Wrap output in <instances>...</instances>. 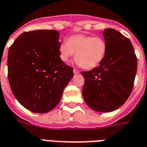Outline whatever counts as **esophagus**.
<instances>
[{
	"label": "esophagus",
	"instance_id": "34e87169",
	"mask_svg": "<svg viewBox=\"0 0 147 147\" xmlns=\"http://www.w3.org/2000/svg\"><path fill=\"white\" fill-rule=\"evenodd\" d=\"M73 72H74V74H75V75H77V74L79 73V71H78V70L77 69H73Z\"/></svg>",
	"mask_w": 147,
	"mask_h": 147
}]
</instances>
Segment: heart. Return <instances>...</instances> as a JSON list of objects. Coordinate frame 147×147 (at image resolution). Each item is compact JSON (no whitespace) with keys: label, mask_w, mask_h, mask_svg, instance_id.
<instances>
[{"label":"heart","mask_w":147,"mask_h":147,"mask_svg":"<svg viewBox=\"0 0 147 147\" xmlns=\"http://www.w3.org/2000/svg\"><path fill=\"white\" fill-rule=\"evenodd\" d=\"M107 51V43L104 39L84 34L71 36L68 41L61 43L59 47L62 61H69L76 52V63L88 69L100 65L104 59Z\"/></svg>","instance_id":"heart-1"}]
</instances>
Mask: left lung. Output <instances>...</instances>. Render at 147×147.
I'll list each match as a JSON object with an SVG mask.
<instances>
[{"label": "left lung", "instance_id": "8db88e82", "mask_svg": "<svg viewBox=\"0 0 147 147\" xmlns=\"http://www.w3.org/2000/svg\"><path fill=\"white\" fill-rule=\"evenodd\" d=\"M106 57L99 66L82 71L84 78L83 97L93 110L114 111L129 97L137 72V57L131 42L113 28L103 31Z\"/></svg>", "mask_w": 147, "mask_h": 147}]
</instances>
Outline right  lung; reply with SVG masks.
I'll list each match as a JSON object with an SVG mask.
<instances>
[{
  "mask_svg": "<svg viewBox=\"0 0 147 147\" xmlns=\"http://www.w3.org/2000/svg\"><path fill=\"white\" fill-rule=\"evenodd\" d=\"M59 37L56 30L26 32L9 47V86L20 104L33 113H48L57 107L74 76L72 67L59 57Z\"/></svg>",
  "mask_w": 147,
  "mask_h": 147,
  "instance_id": "add662e5",
  "label": "right lung"
}]
</instances>
